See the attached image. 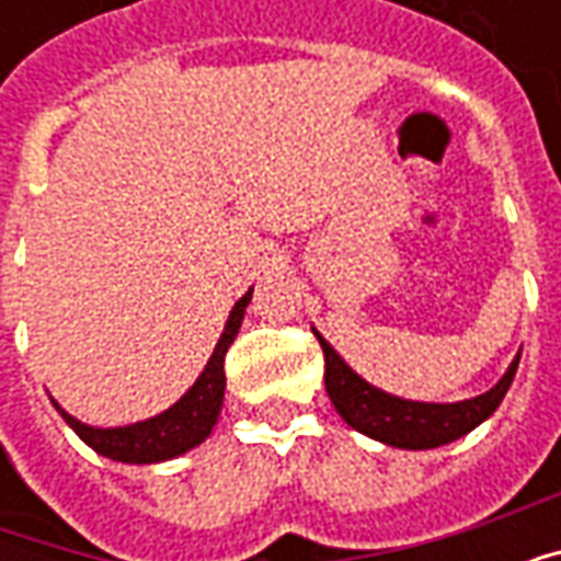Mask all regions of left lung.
<instances>
[{
    "label": "left lung",
    "mask_w": 561,
    "mask_h": 561,
    "mask_svg": "<svg viewBox=\"0 0 561 561\" xmlns=\"http://www.w3.org/2000/svg\"><path fill=\"white\" fill-rule=\"evenodd\" d=\"M312 333L324 352V388H328L330 402L340 412L342 421L376 442L405 447V450H430V447L450 445L471 433L478 423L486 421L499 409V402L505 400L519 364L517 354L505 376L495 381V388L481 397L462 402H414L373 388L333 352V345L318 330Z\"/></svg>",
    "instance_id": "1"
}]
</instances>
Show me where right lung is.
<instances>
[{"mask_svg":"<svg viewBox=\"0 0 561 561\" xmlns=\"http://www.w3.org/2000/svg\"><path fill=\"white\" fill-rule=\"evenodd\" d=\"M252 300V291H245L237 304H233L228 324L221 330L216 348L209 354L204 373L197 376L192 388L185 390L180 400L173 402L168 412L156 414L149 421L128 423V426H90V423H80L78 417H71L66 409H59V402H54L56 412L66 417V423L75 433L87 442V445L116 462H161V459H173L197 447L219 421L221 400H225V354L231 348L233 336L240 333L243 324L245 306Z\"/></svg>","mask_w":561,"mask_h":561,"instance_id":"obj_1","label":"right lung"}]
</instances>
